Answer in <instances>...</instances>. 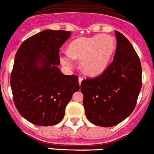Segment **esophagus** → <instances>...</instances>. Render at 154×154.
I'll list each match as a JSON object with an SVG mask.
<instances>
[{
    "mask_svg": "<svg viewBox=\"0 0 154 154\" xmlns=\"http://www.w3.org/2000/svg\"><path fill=\"white\" fill-rule=\"evenodd\" d=\"M82 80H83V79L82 78V77H79V85H81Z\"/></svg>",
    "mask_w": 154,
    "mask_h": 154,
    "instance_id": "obj_1",
    "label": "esophagus"
}]
</instances>
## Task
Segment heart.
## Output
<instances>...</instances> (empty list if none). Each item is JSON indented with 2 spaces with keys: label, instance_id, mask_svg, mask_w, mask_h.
<instances>
[{
  "label": "heart",
  "instance_id": "b5f03b06",
  "mask_svg": "<svg viewBox=\"0 0 154 154\" xmlns=\"http://www.w3.org/2000/svg\"><path fill=\"white\" fill-rule=\"evenodd\" d=\"M116 48L115 41L109 35H97L89 38H79L70 43L68 51H63L60 61L68 68H72L75 58L85 73L95 75L107 67Z\"/></svg>",
  "mask_w": 154,
  "mask_h": 154
}]
</instances>
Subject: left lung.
<instances>
[{
  "mask_svg": "<svg viewBox=\"0 0 154 154\" xmlns=\"http://www.w3.org/2000/svg\"><path fill=\"white\" fill-rule=\"evenodd\" d=\"M113 60L100 75L81 83L86 117L94 125L112 127L129 116L141 89V65L129 41L118 31Z\"/></svg>",
  "mask_w": 154,
  "mask_h": 154,
  "instance_id": "left-lung-1",
  "label": "left lung"
}]
</instances>
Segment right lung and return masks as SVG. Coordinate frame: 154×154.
<instances>
[{"mask_svg":"<svg viewBox=\"0 0 154 154\" xmlns=\"http://www.w3.org/2000/svg\"><path fill=\"white\" fill-rule=\"evenodd\" d=\"M71 32L42 31L23 42L10 76L14 101L22 116L39 126L63 119L66 105L79 90L78 76L61 72L59 51Z\"/></svg>","mask_w":154,"mask_h":154,"instance_id":"obj_1","label":"right lung"}]
</instances>
